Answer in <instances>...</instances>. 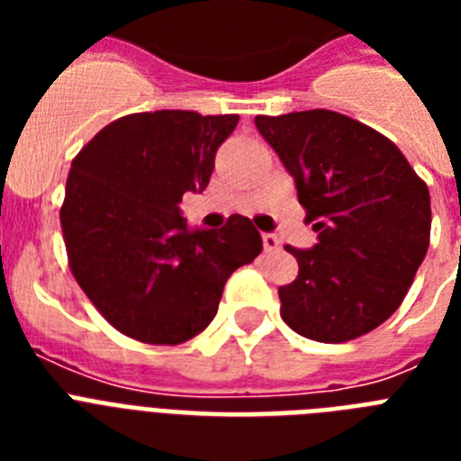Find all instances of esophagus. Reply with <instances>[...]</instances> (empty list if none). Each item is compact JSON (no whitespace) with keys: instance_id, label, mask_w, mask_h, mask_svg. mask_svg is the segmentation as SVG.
I'll use <instances>...</instances> for the list:
<instances>
[{"instance_id":"obj_1","label":"esophagus","mask_w":461,"mask_h":461,"mask_svg":"<svg viewBox=\"0 0 461 461\" xmlns=\"http://www.w3.org/2000/svg\"><path fill=\"white\" fill-rule=\"evenodd\" d=\"M263 246H266V251H280V239L277 234H263Z\"/></svg>"}]
</instances>
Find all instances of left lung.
Returning a JSON list of instances; mask_svg holds the SVG:
<instances>
[{
    "instance_id": "obj_1",
    "label": "left lung",
    "mask_w": 461,
    "mask_h": 461,
    "mask_svg": "<svg viewBox=\"0 0 461 461\" xmlns=\"http://www.w3.org/2000/svg\"><path fill=\"white\" fill-rule=\"evenodd\" d=\"M256 129L292 174L313 249L280 287L282 321L315 342H349L404 302L430 241V195L393 140L339 112L256 117Z\"/></svg>"
}]
</instances>
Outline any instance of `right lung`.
Instances as JSON below:
<instances>
[{"label": "right lung", "mask_w": 461, "mask_h": 461, "mask_svg": "<svg viewBox=\"0 0 461 461\" xmlns=\"http://www.w3.org/2000/svg\"><path fill=\"white\" fill-rule=\"evenodd\" d=\"M237 114H126L76 155L61 205L68 266L110 325L146 344H181L208 328L237 267L263 251L249 217L191 230L179 203L203 191Z\"/></svg>", "instance_id": "obj_1"}]
</instances>
